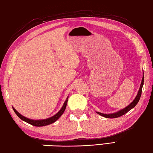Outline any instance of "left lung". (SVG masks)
I'll return each mask as SVG.
<instances>
[{
	"label": "left lung",
	"instance_id": "8db88e82",
	"mask_svg": "<svg viewBox=\"0 0 153 153\" xmlns=\"http://www.w3.org/2000/svg\"><path fill=\"white\" fill-rule=\"evenodd\" d=\"M143 84H144V76H143L142 82H141L140 88L139 90V93H138L136 98H135L133 101H132L128 106H126V108L122 109V110L119 111V112H115V113H112V114H103V113H101V112H97L98 114L101 115V116H102L104 117L110 118V119H114V118H118V117H120L123 116V115L126 114V112H128L130 110H131L132 108H134V106L137 105L138 102H139V100H140L141 93H142V88H143Z\"/></svg>",
	"mask_w": 153,
	"mask_h": 153
}]
</instances>
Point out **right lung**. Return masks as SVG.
<instances>
[{"label":"right lung","instance_id":"right-lung-1","mask_svg":"<svg viewBox=\"0 0 153 153\" xmlns=\"http://www.w3.org/2000/svg\"><path fill=\"white\" fill-rule=\"evenodd\" d=\"M67 99H68V98H67ZM67 99V100H65V102L64 103V105H63L62 108L60 109V111L58 112V113H56L55 115H54L53 117L49 118V119H45V120H32V119H27V118L23 117L22 115H21V114L19 113V112H17L13 107V108L14 112H15V113L16 114L17 116H18L21 120L25 121L26 123H27L28 124H30V125H33V126H43L51 125V124L54 123L56 120H58L59 119V117L62 114V113L64 112V111L65 110L66 107H67V102H68Z\"/></svg>","mask_w":153,"mask_h":153}]
</instances>
